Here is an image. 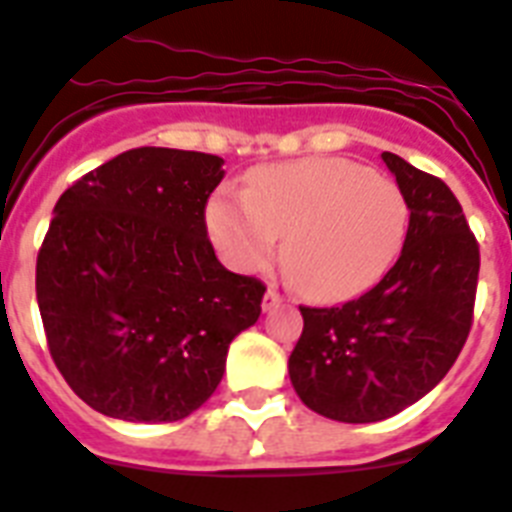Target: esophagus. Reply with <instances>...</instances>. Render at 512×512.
<instances>
[{
  "instance_id": "obj_1",
  "label": "esophagus",
  "mask_w": 512,
  "mask_h": 512,
  "mask_svg": "<svg viewBox=\"0 0 512 512\" xmlns=\"http://www.w3.org/2000/svg\"><path fill=\"white\" fill-rule=\"evenodd\" d=\"M281 302H284V294L270 286L268 292H265V297H263V310H273V307H278Z\"/></svg>"
}]
</instances>
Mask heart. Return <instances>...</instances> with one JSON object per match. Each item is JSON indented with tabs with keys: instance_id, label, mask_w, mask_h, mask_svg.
<instances>
[{
	"instance_id": "heart-1",
	"label": "heart",
	"mask_w": 512,
	"mask_h": 512,
	"mask_svg": "<svg viewBox=\"0 0 512 512\" xmlns=\"http://www.w3.org/2000/svg\"><path fill=\"white\" fill-rule=\"evenodd\" d=\"M410 205L394 178L347 157H305L255 168L244 191L207 202V231L234 270L284 265L310 297L339 302L389 273L407 239Z\"/></svg>"
}]
</instances>
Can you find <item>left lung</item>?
<instances>
[{
  "instance_id": "1",
  "label": "left lung",
  "mask_w": 512,
  "mask_h": 512,
  "mask_svg": "<svg viewBox=\"0 0 512 512\" xmlns=\"http://www.w3.org/2000/svg\"><path fill=\"white\" fill-rule=\"evenodd\" d=\"M410 205L402 255L363 297L299 307L289 376L310 410L342 423L392 418L450 371L473 326L479 242L442 178L384 152Z\"/></svg>"
}]
</instances>
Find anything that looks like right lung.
<instances>
[{
  "mask_svg": "<svg viewBox=\"0 0 512 512\" xmlns=\"http://www.w3.org/2000/svg\"><path fill=\"white\" fill-rule=\"evenodd\" d=\"M205 152L139 147L65 189L36 260L49 355L97 413L181 421L210 400L228 344L265 284L220 265L205 207L223 178Z\"/></svg>",
  "mask_w": 512,
  "mask_h": 512,
  "instance_id": "right-lung-1",
  "label": "right lung"
}]
</instances>
